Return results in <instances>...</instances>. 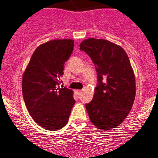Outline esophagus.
<instances>
[{
  "label": "esophagus",
  "instance_id": "1",
  "mask_svg": "<svg viewBox=\"0 0 158 158\" xmlns=\"http://www.w3.org/2000/svg\"><path fill=\"white\" fill-rule=\"evenodd\" d=\"M76 92H77V94H80L81 92H82V90H77Z\"/></svg>",
  "mask_w": 158,
  "mask_h": 158
}]
</instances>
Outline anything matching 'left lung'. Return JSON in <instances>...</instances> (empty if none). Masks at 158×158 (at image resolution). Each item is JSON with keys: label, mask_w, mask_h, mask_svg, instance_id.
<instances>
[{"label": "left lung", "mask_w": 158, "mask_h": 158, "mask_svg": "<svg viewBox=\"0 0 158 158\" xmlns=\"http://www.w3.org/2000/svg\"><path fill=\"white\" fill-rule=\"evenodd\" d=\"M79 47L91 58L98 77L93 99L85 105L90 121L103 131L114 129L127 118L135 99L129 58L123 48L106 40L89 38Z\"/></svg>", "instance_id": "1"}]
</instances>
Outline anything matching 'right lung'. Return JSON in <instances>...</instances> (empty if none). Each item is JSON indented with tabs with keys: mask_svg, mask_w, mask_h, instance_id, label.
Instances as JSON below:
<instances>
[{
	"mask_svg": "<svg viewBox=\"0 0 158 158\" xmlns=\"http://www.w3.org/2000/svg\"><path fill=\"white\" fill-rule=\"evenodd\" d=\"M73 40H54L37 48L22 78L23 98L28 112L43 129L64 127L75 104L73 91L60 88L65 62L73 50Z\"/></svg>",
	"mask_w": 158,
	"mask_h": 158,
	"instance_id": "obj_1",
	"label": "right lung"
}]
</instances>
